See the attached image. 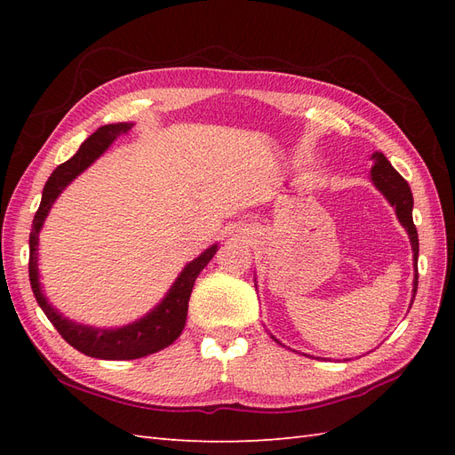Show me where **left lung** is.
<instances>
[{"instance_id": "left-lung-1", "label": "left lung", "mask_w": 455, "mask_h": 455, "mask_svg": "<svg viewBox=\"0 0 455 455\" xmlns=\"http://www.w3.org/2000/svg\"><path fill=\"white\" fill-rule=\"evenodd\" d=\"M373 168H371V181L373 186L379 189L385 199H387L391 205L395 207V212H397V219L404 230L409 233L411 238V246H412V258H414V289H412V301L414 295H417V287H419V233L417 227L412 222V193L409 183L404 181L401 173L395 170L389 160L383 156L381 152L373 154ZM275 340V338H274Z\"/></svg>"}]
</instances>
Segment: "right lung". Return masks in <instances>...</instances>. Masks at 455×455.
<instances>
[{"instance_id": "add662e5", "label": "right lung", "mask_w": 455, "mask_h": 455, "mask_svg": "<svg viewBox=\"0 0 455 455\" xmlns=\"http://www.w3.org/2000/svg\"><path fill=\"white\" fill-rule=\"evenodd\" d=\"M132 124L131 123H115L105 124L95 131L90 139L82 142L80 150L74 154L70 160L60 164L52 173L48 181L44 183L41 207H38L36 215L33 219L31 236H28V279H31V287L38 307L43 308L48 321L54 324V328L64 340L74 346L76 350L90 355L100 357V360H137L148 354H154L164 347L173 344V340L181 334L183 326H186L188 318V303L193 283H196L201 269L205 267L211 258L217 252V244L207 248L199 258L193 259L183 272L178 275L176 282L170 287L166 297L162 303L152 308L148 315H144L139 321H134L127 326L121 328H93L70 321V318L62 316L56 308L46 301V297L38 282V233L44 225V219L51 211L52 203L60 196L62 189L76 180L80 173L92 166L101 154L111 147V142L121 137V134L129 132Z\"/></svg>"}]
</instances>
